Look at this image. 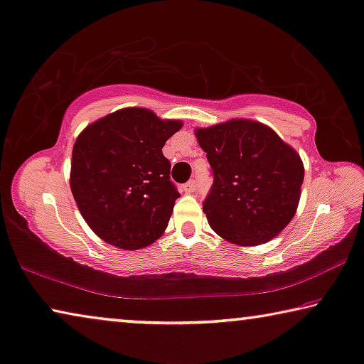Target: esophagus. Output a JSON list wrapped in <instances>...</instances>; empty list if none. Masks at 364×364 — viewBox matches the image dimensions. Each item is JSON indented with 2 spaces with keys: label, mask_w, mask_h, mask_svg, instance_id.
<instances>
[{
  "label": "esophagus",
  "mask_w": 364,
  "mask_h": 364,
  "mask_svg": "<svg viewBox=\"0 0 364 364\" xmlns=\"http://www.w3.org/2000/svg\"><path fill=\"white\" fill-rule=\"evenodd\" d=\"M183 188H184V191H186V193H194V191H196V180L188 181Z\"/></svg>",
  "instance_id": "34e87169"
}]
</instances>
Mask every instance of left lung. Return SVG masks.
<instances>
[{"label": "left lung", "instance_id": "left-lung-1", "mask_svg": "<svg viewBox=\"0 0 364 364\" xmlns=\"http://www.w3.org/2000/svg\"><path fill=\"white\" fill-rule=\"evenodd\" d=\"M213 168L204 214L217 235L242 247L269 242L294 217L304 164L273 129L252 119H230L194 129Z\"/></svg>", "mask_w": 364, "mask_h": 364}]
</instances>
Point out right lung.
I'll return each mask as SVG.
<instances>
[{"instance_id": "right-lung-1", "label": "right lung", "mask_w": 364, "mask_h": 364, "mask_svg": "<svg viewBox=\"0 0 364 364\" xmlns=\"http://www.w3.org/2000/svg\"><path fill=\"white\" fill-rule=\"evenodd\" d=\"M145 107H124L86 126L75 140L70 188L95 234L122 250L164 235L175 200L164 145L181 129Z\"/></svg>"}]
</instances>
